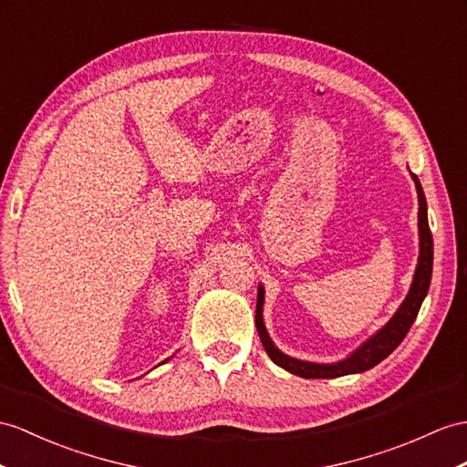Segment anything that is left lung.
I'll return each instance as SVG.
<instances>
[{
    "instance_id": "left-lung-1",
    "label": "left lung",
    "mask_w": 467,
    "mask_h": 467,
    "mask_svg": "<svg viewBox=\"0 0 467 467\" xmlns=\"http://www.w3.org/2000/svg\"><path fill=\"white\" fill-rule=\"evenodd\" d=\"M410 176L416 184L418 206H420L418 208L420 254H418V264H416L410 291H408L406 299L392 315V319L382 328H379V331L374 333L370 338H367L358 348L352 350L350 355L343 360L328 362V365H323V362L299 360V358H293V357L285 355V352H281L275 345H273V340H271L267 328H265V323H264L265 289L259 283L257 306H255V327H257V333H259L261 343H264L265 352L277 367L285 368L291 374H297V377H301V379H338V377H347V374H358V372L370 370L402 343L406 333L410 331L412 323L416 321L420 306H422V301L426 299L428 289H430V281H431V264H434V242H431V232L428 225L426 196H424V190H422V184H420L418 176L412 172H410Z\"/></svg>"
}]
</instances>
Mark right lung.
<instances>
[{
	"label": "right lung",
	"mask_w": 467,
	"mask_h": 467,
	"mask_svg": "<svg viewBox=\"0 0 467 467\" xmlns=\"http://www.w3.org/2000/svg\"><path fill=\"white\" fill-rule=\"evenodd\" d=\"M164 362H166V360H164Z\"/></svg>",
	"instance_id": "obj_1"
}]
</instances>
